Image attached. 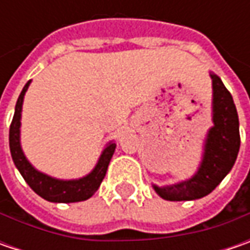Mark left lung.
<instances>
[{
	"label": "left lung",
	"mask_w": 250,
	"mask_h": 250,
	"mask_svg": "<svg viewBox=\"0 0 250 250\" xmlns=\"http://www.w3.org/2000/svg\"><path fill=\"white\" fill-rule=\"evenodd\" d=\"M213 81V122L205 142V153L197 172L188 181L169 187H156L160 196L171 202L195 200L213 192L235 164L241 146L239 120L231 93L221 79L210 73Z\"/></svg>",
	"instance_id": "left-lung-1"
}]
</instances>
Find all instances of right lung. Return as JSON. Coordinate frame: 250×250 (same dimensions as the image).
<instances>
[{
	"instance_id": "add662e5",
	"label": "right lung",
	"mask_w": 250,
	"mask_h": 250,
	"mask_svg": "<svg viewBox=\"0 0 250 250\" xmlns=\"http://www.w3.org/2000/svg\"><path fill=\"white\" fill-rule=\"evenodd\" d=\"M30 84V81L24 84L23 90L21 93L19 99L15 105V114L11 126H9V149L11 156L14 160L15 166L22 174L27 185L33 189L34 192L48 202L54 203H73V202H82L91 197L96 190L100 187L101 181L105 177L107 168L110 164V160L115 151V143L110 142L107 147L103 150L100 159L97 161L96 167L93 168L90 174L79 179H55L48 177L43 172L37 171L36 168L24 157L22 147H21V112L23 104L24 93Z\"/></svg>"
}]
</instances>
